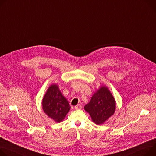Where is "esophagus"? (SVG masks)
I'll return each mask as SVG.
<instances>
[{
  "mask_svg": "<svg viewBox=\"0 0 156 156\" xmlns=\"http://www.w3.org/2000/svg\"><path fill=\"white\" fill-rule=\"evenodd\" d=\"M82 108V106L81 105H78L76 106H75V109H81Z\"/></svg>",
  "mask_w": 156,
  "mask_h": 156,
  "instance_id": "34e87169",
  "label": "esophagus"
}]
</instances>
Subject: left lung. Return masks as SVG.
Segmentation results:
<instances>
[{
    "label": "left lung",
    "mask_w": 156,
    "mask_h": 156,
    "mask_svg": "<svg viewBox=\"0 0 156 156\" xmlns=\"http://www.w3.org/2000/svg\"><path fill=\"white\" fill-rule=\"evenodd\" d=\"M116 103L114 97L107 87H102L92 96L84 109L90 113L92 120L96 124H102L115 111Z\"/></svg>",
    "instance_id": "obj_1"
}]
</instances>
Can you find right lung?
Masks as SVG:
<instances>
[{"label": "right lung", "mask_w": 156, "mask_h": 156, "mask_svg": "<svg viewBox=\"0 0 156 156\" xmlns=\"http://www.w3.org/2000/svg\"><path fill=\"white\" fill-rule=\"evenodd\" d=\"M42 107L45 114L57 122L65 118L70 109V105L56 84H52L48 89L42 101Z\"/></svg>", "instance_id": "add662e5"}]
</instances>
